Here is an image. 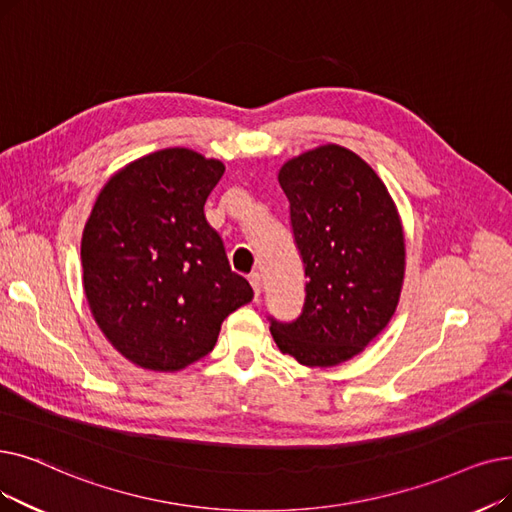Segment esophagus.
Returning <instances> with one entry per match:
<instances>
[{
	"label": "esophagus",
	"instance_id": "34e87169",
	"mask_svg": "<svg viewBox=\"0 0 512 512\" xmlns=\"http://www.w3.org/2000/svg\"><path fill=\"white\" fill-rule=\"evenodd\" d=\"M249 282H251L253 291H255V301H259V293H261V276H259L257 272H253V274H249Z\"/></svg>",
	"mask_w": 512,
	"mask_h": 512
}]
</instances>
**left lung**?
<instances>
[{
    "label": "left lung",
    "mask_w": 512,
    "mask_h": 512,
    "mask_svg": "<svg viewBox=\"0 0 512 512\" xmlns=\"http://www.w3.org/2000/svg\"><path fill=\"white\" fill-rule=\"evenodd\" d=\"M278 182L307 282L299 318H270L272 337L303 366H337L393 316L406 268L402 221L381 177L337 144L284 163Z\"/></svg>",
    "instance_id": "1"
}]
</instances>
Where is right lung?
Listing matches in <instances>:
<instances>
[{
	"label": "right lung",
	"instance_id": "obj_1",
	"mask_svg": "<svg viewBox=\"0 0 512 512\" xmlns=\"http://www.w3.org/2000/svg\"><path fill=\"white\" fill-rule=\"evenodd\" d=\"M224 171L194 150L165 148L115 173L96 198L81 240L85 297L136 366L175 372L205 358L221 322L253 299L205 217Z\"/></svg>",
	"mask_w": 512,
	"mask_h": 512
}]
</instances>
